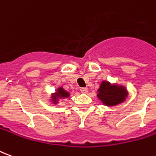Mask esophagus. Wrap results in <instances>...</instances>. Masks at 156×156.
I'll return each instance as SVG.
<instances>
[{
	"label": "esophagus",
	"instance_id": "esophagus-1",
	"mask_svg": "<svg viewBox=\"0 0 156 156\" xmlns=\"http://www.w3.org/2000/svg\"><path fill=\"white\" fill-rule=\"evenodd\" d=\"M80 91H81V93H83V94H86V93L88 92V88H80Z\"/></svg>",
	"mask_w": 156,
	"mask_h": 156
}]
</instances>
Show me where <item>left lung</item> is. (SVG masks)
I'll use <instances>...</instances> for the list:
<instances>
[{"label": "left lung", "instance_id": "obj_1", "mask_svg": "<svg viewBox=\"0 0 156 156\" xmlns=\"http://www.w3.org/2000/svg\"><path fill=\"white\" fill-rule=\"evenodd\" d=\"M98 92V98L107 106L119 105L124 101L127 96V91L124 87L112 85L106 81L102 82Z\"/></svg>", "mask_w": 156, "mask_h": 156}]
</instances>
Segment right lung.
I'll return each instance as SVG.
<instances>
[{"label":"right lung","mask_w":156,"mask_h":156,"mask_svg":"<svg viewBox=\"0 0 156 156\" xmlns=\"http://www.w3.org/2000/svg\"><path fill=\"white\" fill-rule=\"evenodd\" d=\"M69 97V93L67 91H65L64 89L62 88H59L58 89V92L56 93V94L53 95L51 98H52V101L54 103H57L58 98H68Z\"/></svg>","instance_id":"obj_1"}]
</instances>
